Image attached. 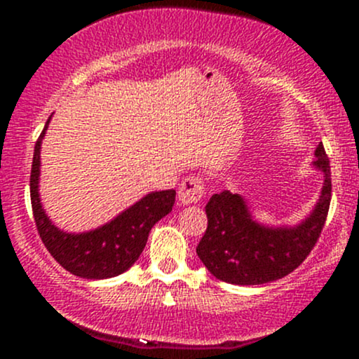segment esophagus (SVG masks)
<instances>
[{"mask_svg":"<svg viewBox=\"0 0 359 359\" xmlns=\"http://www.w3.org/2000/svg\"><path fill=\"white\" fill-rule=\"evenodd\" d=\"M205 196V182L201 177L189 175L180 182L179 187V201L184 205H191V203H198Z\"/></svg>","mask_w":359,"mask_h":359,"instance_id":"obj_1","label":"esophagus"}]
</instances>
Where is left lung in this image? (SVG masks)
I'll use <instances>...</instances> for the list:
<instances>
[{
  "label": "left lung",
  "mask_w": 359,
  "mask_h": 359,
  "mask_svg": "<svg viewBox=\"0 0 359 359\" xmlns=\"http://www.w3.org/2000/svg\"><path fill=\"white\" fill-rule=\"evenodd\" d=\"M314 166L325 175L320 201L309 217L295 227H266L250 217L247 203L222 191L206 203L208 226L196 247L206 269L231 285H262L295 271L323 231L332 200L330 159L323 144L314 151Z\"/></svg>",
  "instance_id": "8db88e82"
}]
</instances>
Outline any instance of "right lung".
<instances>
[{"mask_svg": "<svg viewBox=\"0 0 359 359\" xmlns=\"http://www.w3.org/2000/svg\"><path fill=\"white\" fill-rule=\"evenodd\" d=\"M48 121L36 140L31 168V205L39 238L53 259L74 276L86 280L118 276L139 259L147 243L151 227L172 212L175 191L168 189L147 194L109 224L95 231L69 234L57 229L43 212L38 196L39 149Z\"/></svg>", "mask_w": 359, "mask_h": 359, "instance_id": "add662e5", "label": "right lung"}]
</instances>
